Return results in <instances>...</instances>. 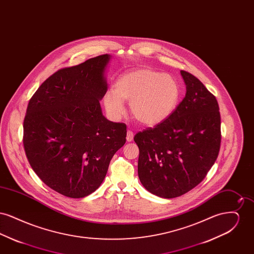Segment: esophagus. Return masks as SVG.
Listing matches in <instances>:
<instances>
[{
	"mask_svg": "<svg viewBox=\"0 0 254 254\" xmlns=\"http://www.w3.org/2000/svg\"><path fill=\"white\" fill-rule=\"evenodd\" d=\"M133 140V132L132 131H130V130H128L127 132V142H131Z\"/></svg>",
	"mask_w": 254,
	"mask_h": 254,
	"instance_id": "1",
	"label": "esophagus"
}]
</instances>
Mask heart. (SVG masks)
Instances as JSON below:
<instances>
[{
	"label": "heart",
	"mask_w": 254,
	"mask_h": 254,
	"mask_svg": "<svg viewBox=\"0 0 254 254\" xmlns=\"http://www.w3.org/2000/svg\"><path fill=\"white\" fill-rule=\"evenodd\" d=\"M180 96V85L172 76L140 67L122 74L114 84V92L104 94L103 104L109 117L118 120L125 113L124 103H129L133 118L153 127L170 117Z\"/></svg>",
	"instance_id": "obj_1"
}]
</instances>
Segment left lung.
Masks as SVG:
<instances>
[{"mask_svg": "<svg viewBox=\"0 0 254 254\" xmlns=\"http://www.w3.org/2000/svg\"><path fill=\"white\" fill-rule=\"evenodd\" d=\"M186 96L167 120L137 133L138 176L162 198L187 193L205 178L217 159L221 117L217 100L192 74L180 71Z\"/></svg>", "mask_w": 254, "mask_h": 254, "instance_id": "8db88e82", "label": "left lung"}]
</instances>
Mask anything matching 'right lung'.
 I'll use <instances>...</instances> for the list:
<instances>
[{
  "mask_svg": "<svg viewBox=\"0 0 254 254\" xmlns=\"http://www.w3.org/2000/svg\"><path fill=\"white\" fill-rule=\"evenodd\" d=\"M111 55L58 70L30 99L24 121V150L39 178L70 198L94 192L111 158L126 143L127 126L109 121L100 101L108 90Z\"/></svg>",
  "mask_w": 254,
  "mask_h": 254,
  "instance_id": "add662e5",
  "label": "right lung"
}]
</instances>
